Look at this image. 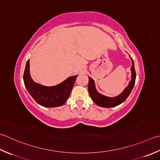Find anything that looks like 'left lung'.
Instances as JSON below:
<instances>
[{
  "instance_id": "8db88e82",
  "label": "left lung",
  "mask_w": 160,
  "mask_h": 160,
  "mask_svg": "<svg viewBox=\"0 0 160 160\" xmlns=\"http://www.w3.org/2000/svg\"><path fill=\"white\" fill-rule=\"evenodd\" d=\"M132 67H131V71H132V79L131 81H130V83L128 86L126 88V89L123 90V92L120 94L119 96L115 97H108L106 96H103L97 92L95 89V86H94V81L92 78H89V82H88V91L90 93V95L91 97V99H92L93 102L95 103L97 106L103 107V108H112L119 105L122 103H123L124 101L127 99V97L129 96L130 93L134 87V85L135 83V79H136V72L135 70L134 66V62H133L132 58Z\"/></svg>"
}]
</instances>
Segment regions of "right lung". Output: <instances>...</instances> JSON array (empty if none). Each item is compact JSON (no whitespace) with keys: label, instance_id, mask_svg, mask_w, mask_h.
Segmentation results:
<instances>
[{"label":"right lung","instance_id":"add662e5","mask_svg":"<svg viewBox=\"0 0 160 160\" xmlns=\"http://www.w3.org/2000/svg\"><path fill=\"white\" fill-rule=\"evenodd\" d=\"M30 61H27L23 74L25 86L33 99L41 106L52 108L61 106L66 102L77 76L68 78L55 86L48 87L35 83L30 75Z\"/></svg>","mask_w":160,"mask_h":160}]
</instances>
